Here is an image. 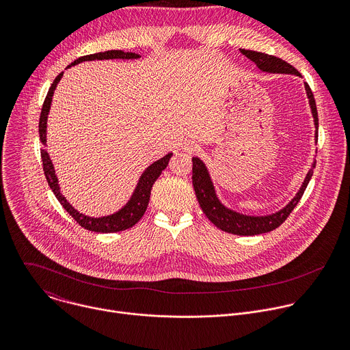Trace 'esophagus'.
<instances>
[{"mask_svg":"<svg viewBox=\"0 0 350 350\" xmlns=\"http://www.w3.org/2000/svg\"><path fill=\"white\" fill-rule=\"evenodd\" d=\"M183 149H184V152H187V154H198L199 151H201V146H199L193 141H185L183 144Z\"/></svg>","mask_w":350,"mask_h":350,"instance_id":"esophagus-1","label":"esophagus"}]
</instances>
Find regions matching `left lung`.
I'll return each mask as SVG.
<instances>
[{
  "mask_svg": "<svg viewBox=\"0 0 350 350\" xmlns=\"http://www.w3.org/2000/svg\"><path fill=\"white\" fill-rule=\"evenodd\" d=\"M239 51L247 59L255 62L256 66L259 69H262L263 72L291 73V75L301 76V73H299L292 65L282 61L281 58H277L274 55H269L265 53L251 51V49L241 48ZM305 88H306V92L309 96L312 113L314 118L316 138H319V115H317L314 95L308 83H305ZM313 167H316V162L313 163ZM313 167L309 170L302 188L299 189V192L296 193V196L292 199V201L282 211H280L271 216H265V217L243 216V215H239L237 212H232V211L224 208L215 193L212 180L209 177V173H208L204 162L198 158H192V184H193L195 195H196L199 205H201L206 217L217 228H220L226 232H230V234H237V235H258V234H265V232L275 230L286 220V217L291 215L293 208L297 205L299 201H301V198L313 176Z\"/></svg>",
  "mask_w": 350,
  "mask_h": 350,
  "instance_id": "1",
  "label": "left lung"
}]
</instances>
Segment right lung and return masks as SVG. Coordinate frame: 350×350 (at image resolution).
Returning <instances> with one entry per match:
<instances>
[{
	"label": "right lung",
	"instance_id": "1",
	"mask_svg": "<svg viewBox=\"0 0 350 350\" xmlns=\"http://www.w3.org/2000/svg\"><path fill=\"white\" fill-rule=\"evenodd\" d=\"M139 58L138 54L135 53H124L122 49H112V51H105V53H98V54H91V55H84L80 57L79 59H76L75 62H72L68 68L80 64L83 61H94V59H135ZM64 72H61L54 83L49 87L46 96L44 99L42 104V109H41V115H40V123H38V134H40V141L42 145H45L46 139H45V134H46V118H48V112H49V107H51V101H53V94L54 90L57 88L58 81L61 80ZM172 158V154H167L166 157H163L162 159L154 162L151 166H149L141 176L137 188L131 196L130 201L127 202V205L124 208H122L119 212H116L115 215L111 216H105V217H88L84 216L81 213H79L68 201L65 199V196L61 193L59 191V185H58V178L55 176V170L53 166L51 159H49L48 154L45 149H41V161H42V170L45 174V178L48 181L49 188L53 189V192L55 193V196L58 198V201L61 202V205L65 208V211L85 230L88 231H94V232H116V231H123L127 230L130 227H133L135 223L139 221V219L144 216L148 202H149V196H151V189L154 183L158 180V177L161 176V173L167 167V163Z\"/></svg>",
	"mask_w": 350,
	"mask_h": 350
}]
</instances>
